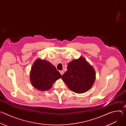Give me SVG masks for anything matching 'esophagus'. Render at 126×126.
<instances>
[{"label": "esophagus", "instance_id": "obj_1", "mask_svg": "<svg viewBox=\"0 0 126 126\" xmlns=\"http://www.w3.org/2000/svg\"><path fill=\"white\" fill-rule=\"evenodd\" d=\"M60 72V74L62 75L63 74H64V71H63V70H61V71H59Z\"/></svg>", "mask_w": 126, "mask_h": 126}]
</instances>
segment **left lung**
<instances>
[{"instance_id":"1","label":"left lung","mask_w":126,"mask_h":126,"mask_svg":"<svg viewBox=\"0 0 126 126\" xmlns=\"http://www.w3.org/2000/svg\"><path fill=\"white\" fill-rule=\"evenodd\" d=\"M93 68L83 57L72 61L68 64L67 71L61 78L68 87L77 93L88 91L95 80Z\"/></svg>"}]
</instances>
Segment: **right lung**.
Returning a JSON list of instances; mask_svg holds the SVG:
<instances>
[{
    "instance_id": "right-lung-1",
    "label": "right lung",
    "mask_w": 126,
    "mask_h": 126,
    "mask_svg": "<svg viewBox=\"0 0 126 126\" xmlns=\"http://www.w3.org/2000/svg\"><path fill=\"white\" fill-rule=\"evenodd\" d=\"M61 74L49 62L37 59L30 71V81L37 89L46 91L51 88L53 84L60 78Z\"/></svg>"
}]
</instances>
